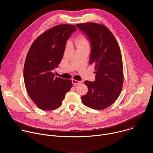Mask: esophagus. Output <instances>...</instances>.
Returning <instances> with one entry per match:
<instances>
[{
	"label": "esophagus",
	"mask_w": 153,
	"mask_h": 153,
	"mask_svg": "<svg viewBox=\"0 0 153 153\" xmlns=\"http://www.w3.org/2000/svg\"><path fill=\"white\" fill-rule=\"evenodd\" d=\"M72 83L73 84V85H79L82 83L81 81H79V80H74V79H73L72 80Z\"/></svg>",
	"instance_id": "obj_1"
}]
</instances>
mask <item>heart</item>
<instances>
[{
  "instance_id": "1",
  "label": "heart",
  "mask_w": 153,
  "mask_h": 153,
  "mask_svg": "<svg viewBox=\"0 0 153 153\" xmlns=\"http://www.w3.org/2000/svg\"><path fill=\"white\" fill-rule=\"evenodd\" d=\"M89 43L88 39L84 35L79 36L76 40V45L77 48L89 47Z\"/></svg>"
}]
</instances>
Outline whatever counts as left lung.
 Masks as SVG:
<instances>
[{"mask_svg": "<svg viewBox=\"0 0 153 153\" xmlns=\"http://www.w3.org/2000/svg\"><path fill=\"white\" fill-rule=\"evenodd\" d=\"M91 45L89 63L95 67L94 82L86 80L88 91L81 97L86 106L101 110L119 97L123 83V63L119 46L111 32L96 23L77 24Z\"/></svg>", "mask_w": 153, "mask_h": 153, "instance_id": "obj_1", "label": "left lung"}]
</instances>
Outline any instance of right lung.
<instances>
[{"mask_svg": "<svg viewBox=\"0 0 153 153\" xmlns=\"http://www.w3.org/2000/svg\"><path fill=\"white\" fill-rule=\"evenodd\" d=\"M74 25L55 26L39 36L31 45L25 59L24 79L31 99L42 110H53L62 103L72 81L55 77Z\"/></svg>", "mask_w": 153, "mask_h": 153, "instance_id": "add662e5", "label": "right lung"}]
</instances>
